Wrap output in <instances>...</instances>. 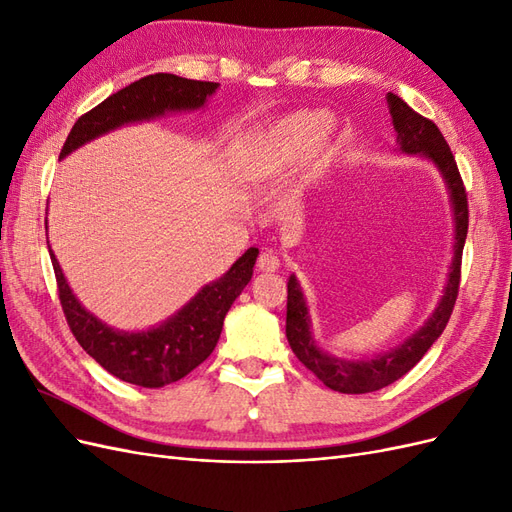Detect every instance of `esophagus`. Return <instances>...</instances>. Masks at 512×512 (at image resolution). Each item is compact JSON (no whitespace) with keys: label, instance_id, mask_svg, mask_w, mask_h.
<instances>
[{"label":"esophagus","instance_id":"34e87169","mask_svg":"<svg viewBox=\"0 0 512 512\" xmlns=\"http://www.w3.org/2000/svg\"><path fill=\"white\" fill-rule=\"evenodd\" d=\"M258 269L260 271H267V273H273V271H277L280 269V256H277L275 252H262L260 256H258Z\"/></svg>","mask_w":512,"mask_h":512}]
</instances>
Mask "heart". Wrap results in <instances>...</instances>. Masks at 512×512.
Here are the masks:
<instances>
[{
	"mask_svg": "<svg viewBox=\"0 0 512 512\" xmlns=\"http://www.w3.org/2000/svg\"><path fill=\"white\" fill-rule=\"evenodd\" d=\"M335 128L320 111H299L280 119L262 141L265 168L275 170L297 160L309 147V166L320 170L331 160Z\"/></svg>",
	"mask_w": 512,
	"mask_h": 512,
	"instance_id": "heart-1",
	"label": "heart"
}]
</instances>
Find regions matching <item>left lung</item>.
Instances as JSON below:
<instances>
[{
  "instance_id": "1",
  "label": "left lung",
  "mask_w": 512,
  "mask_h": 512,
  "mask_svg": "<svg viewBox=\"0 0 512 512\" xmlns=\"http://www.w3.org/2000/svg\"><path fill=\"white\" fill-rule=\"evenodd\" d=\"M389 98L393 126L397 130V143L399 149L406 153H423L431 158L442 170L446 179L448 192H451L453 211H455V258L451 275H448V284L444 290V297L438 305L436 312L427 320L421 331H416L410 339H406L399 348L374 356L367 361H342L335 356L324 354L316 344L312 335H309V318L307 307L303 301L301 288L294 280V275L288 280V305H286V337L292 352L297 359L312 371V374L333 391L348 393V395H363L384 389V386L393 384L401 376L423 359L425 352L433 346V342L442 335L446 329V322L453 314V307L459 294L461 282V254L463 243L468 237V194L466 185L459 175V168L451 147H448L446 138L438 130L436 123L431 119L416 113L404 100L395 94Z\"/></svg>"
}]
</instances>
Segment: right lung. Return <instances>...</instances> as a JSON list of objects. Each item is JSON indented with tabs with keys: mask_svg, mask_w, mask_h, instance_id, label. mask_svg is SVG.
<instances>
[{
	"mask_svg": "<svg viewBox=\"0 0 512 512\" xmlns=\"http://www.w3.org/2000/svg\"><path fill=\"white\" fill-rule=\"evenodd\" d=\"M215 89H218V83L181 79V76L166 72L143 76L76 119L59 158L68 156L72 149L81 147L91 138L119 128L121 123L203 106ZM256 256L258 250L250 247L224 277L200 290L177 316L160 324L158 329L143 333L117 331L91 316L76 301L53 252L51 262L59 303L76 342L108 374L123 382L145 386V389H158V386L188 376L213 352L224 327L226 312L252 280Z\"/></svg>",
	"mask_w": 512,
	"mask_h": 512,
	"instance_id": "1",
	"label": "right lung"
}]
</instances>
